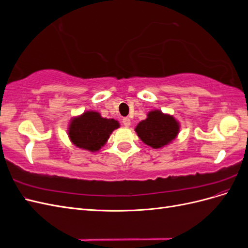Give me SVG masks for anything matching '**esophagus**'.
<instances>
[{
  "label": "esophagus",
  "instance_id": "1",
  "mask_svg": "<svg viewBox=\"0 0 248 248\" xmlns=\"http://www.w3.org/2000/svg\"><path fill=\"white\" fill-rule=\"evenodd\" d=\"M122 122H123V125H124V126H126V127L130 126V124H131V122H130V119H129V118H123Z\"/></svg>",
  "mask_w": 248,
  "mask_h": 248
}]
</instances>
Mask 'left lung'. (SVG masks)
Segmentation results:
<instances>
[{
	"mask_svg": "<svg viewBox=\"0 0 248 248\" xmlns=\"http://www.w3.org/2000/svg\"><path fill=\"white\" fill-rule=\"evenodd\" d=\"M179 130L180 125L177 120L158 109L150 111L147 119L142 120L136 127L138 137L146 145L154 149L170 144L176 139Z\"/></svg>",
	"mask_w": 248,
	"mask_h": 248,
	"instance_id": "8db88e82",
	"label": "left lung"
}]
</instances>
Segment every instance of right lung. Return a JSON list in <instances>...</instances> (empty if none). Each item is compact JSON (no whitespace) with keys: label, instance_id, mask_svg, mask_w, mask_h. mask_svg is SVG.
<instances>
[{"label":"right lung","instance_id":"right-lung-1","mask_svg":"<svg viewBox=\"0 0 248 248\" xmlns=\"http://www.w3.org/2000/svg\"><path fill=\"white\" fill-rule=\"evenodd\" d=\"M119 126L116 120L102 118L99 112L89 110L71 120L68 136L73 145L95 152L106 145L110 133Z\"/></svg>","mask_w":248,"mask_h":248}]
</instances>
